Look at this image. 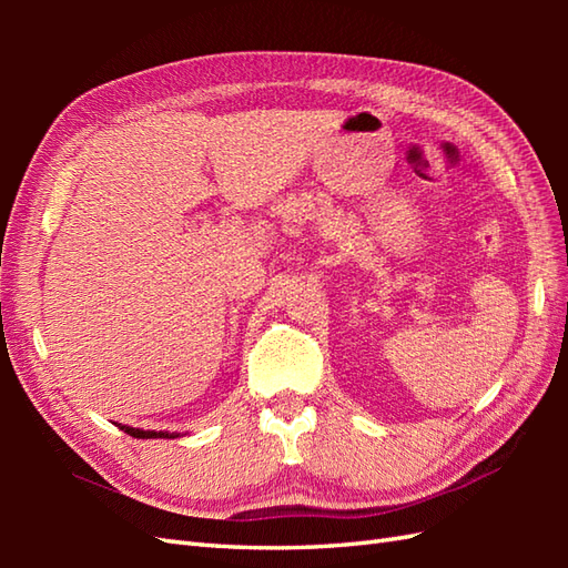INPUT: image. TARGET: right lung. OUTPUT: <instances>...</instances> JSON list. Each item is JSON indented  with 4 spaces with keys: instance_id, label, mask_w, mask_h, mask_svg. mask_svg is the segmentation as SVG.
Returning <instances> with one entry per match:
<instances>
[{
    "instance_id": "1",
    "label": "right lung",
    "mask_w": 568,
    "mask_h": 568,
    "mask_svg": "<svg viewBox=\"0 0 568 568\" xmlns=\"http://www.w3.org/2000/svg\"><path fill=\"white\" fill-rule=\"evenodd\" d=\"M119 429H124L129 437H136V439H175L180 437L178 432H155V429H139V427H129V425H122Z\"/></svg>"
}]
</instances>
